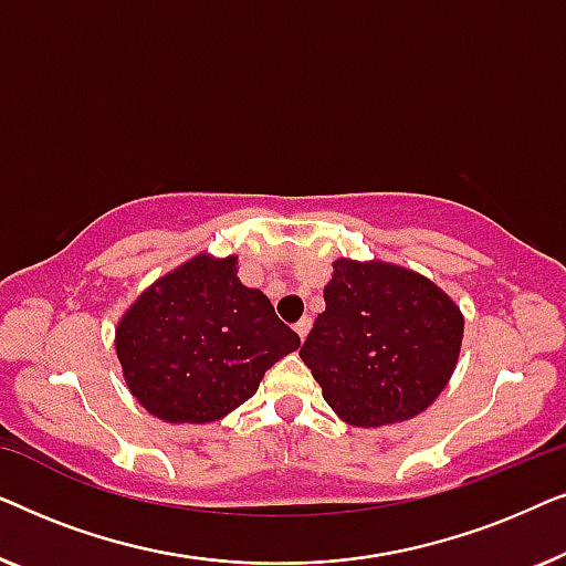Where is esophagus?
Masks as SVG:
<instances>
[{
    "label": "esophagus",
    "instance_id": "obj_1",
    "mask_svg": "<svg viewBox=\"0 0 566 566\" xmlns=\"http://www.w3.org/2000/svg\"><path fill=\"white\" fill-rule=\"evenodd\" d=\"M293 329H296V335H298L301 339H306L308 329H312V319H308V316H304V319H298L296 324H293Z\"/></svg>",
    "mask_w": 566,
    "mask_h": 566
}]
</instances>
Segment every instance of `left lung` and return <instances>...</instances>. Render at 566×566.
Here are the masks:
<instances>
[{
  "mask_svg": "<svg viewBox=\"0 0 566 566\" xmlns=\"http://www.w3.org/2000/svg\"><path fill=\"white\" fill-rule=\"evenodd\" d=\"M301 360L339 420L358 428L405 422L446 389L463 314L436 283L391 262L339 258Z\"/></svg>",
  "mask_w": 566,
  "mask_h": 566,
  "instance_id": "obj_1",
  "label": "left lung"
}]
</instances>
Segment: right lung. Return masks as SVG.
<instances>
[{
    "mask_svg": "<svg viewBox=\"0 0 566 566\" xmlns=\"http://www.w3.org/2000/svg\"><path fill=\"white\" fill-rule=\"evenodd\" d=\"M298 345L265 293L239 283L237 258L208 254L149 285L115 329L130 394L165 422L221 420Z\"/></svg>",
    "mask_w": 566,
    "mask_h": 566,
    "instance_id": "obj_1",
    "label": "right lung"
}]
</instances>
